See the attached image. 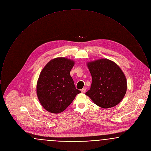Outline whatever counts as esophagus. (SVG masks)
<instances>
[{"label": "esophagus", "instance_id": "1", "mask_svg": "<svg viewBox=\"0 0 151 151\" xmlns=\"http://www.w3.org/2000/svg\"><path fill=\"white\" fill-rule=\"evenodd\" d=\"M81 92L82 93H85L86 91V88H83L82 89H81Z\"/></svg>", "mask_w": 151, "mask_h": 151}]
</instances>
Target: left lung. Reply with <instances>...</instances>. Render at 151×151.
<instances>
[{"mask_svg": "<svg viewBox=\"0 0 151 151\" xmlns=\"http://www.w3.org/2000/svg\"><path fill=\"white\" fill-rule=\"evenodd\" d=\"M87 65L92 75V84L86 94L101 108L118 105L127 91L126 79L119 67L107 59L88 62Z\"/></svg>", "mask_w": 151, "mask_h": 151, "instance_id": "obj_1", "label": "left lung"}]
</instances>
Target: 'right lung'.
Wrapping results in <instances>:
<instances>
[{"mask_svg":"<svg viewBox=\"0 0 151 151\" xmlns=\"http://www.w3.org/2000/svg\"><path fill=\"white\" fill-rule=\"evenodd\" d=\"M74 63L71 59L57 58L42 70L37 81V94L47 111L55 114L63 111L81 92L70 75Z\"/></svg>","mask_w":151,"mask_h":151,"instance_id":"add662e5","label":"right lung"}]
</instances>
